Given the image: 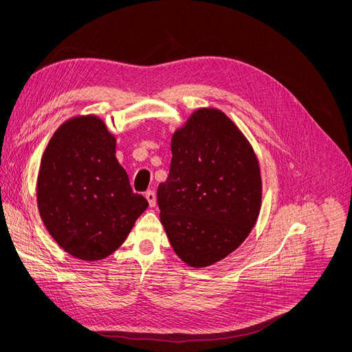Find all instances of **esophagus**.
Wrapping results in <instances>:
<instances>
[{
  "mask_svg": "<svg viewBox=\"0 0 352 352\" xmlns=\"http://www.w3.org/2000/svg\"><path fill=\"white\" fill-rule=\"evenodd\" d=\"M145 198L148 199V204H150V207H155V204H157V197H155L154 190H146V192H145Z\"/></svg>",
  "mask_w": 352,
  "mask_h": 352,
  "instance_id": "obj_1",
  "label": "esophagus"
}]
</instances>
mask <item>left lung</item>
<instances>
[{
  "mask_svg": "<svg viewBox=\"0 0 352 352\" xmlns=\"http://www.w3.org/2000/svg\"><path fill=\"white\" fill-rule=\"evenodd\" d=\"M172 164L158 185L160 219L179 258L208 267L235 251L257 223L260 163L219 109H198L172 138Z\"/></svg>",
  "mask_w": 352,
  "mask_h": 352,
  "instance_id": "8db88e82",
  "label": "left lung"
}]
</instances>
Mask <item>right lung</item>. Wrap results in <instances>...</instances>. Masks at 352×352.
Segmentation results:
<instances>
[{"label": "right lung", "mask_w": 352, "mask_h": 352, "mask_svg": "<svg viewBox=\"0 0 352 352\" xmlns=\"http://www.w3.org/2000/svg\"><path fill=\"white\" fill-rule=\"evenodd\" d=\"M36 201L50 235L83 261L113 254L148 207L117 162L116 136L94 114L72 117L51 136L41 158Z\"/></svg>", "instance_id": "right-lung-1"}]
</instances>
